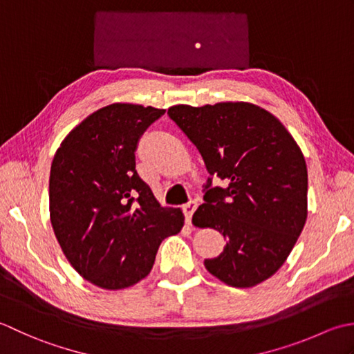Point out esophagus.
Returning <instances> with one entry per match:
<instances>
[{"instance_id": "esophagus-1", "label": "esophagus", "mask_w": 354, "mask_h": 354, "mask_svg": "<svg viewBox=\"0 0 354 354\" xmlns=\"http://www.w3.org/2000/svg\"><path fill=\"white\" fill-rule=\"evenodd\" d=\"M197 201H187L186 205H183V212H185V218L187 221V225H191V220H192V214L196 212L197 209Z\"/></svg>"}]
</instances>
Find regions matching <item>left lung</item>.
Masks as SVG:
<instances>
[{"mask_svg":"<svg viewBox=\"0 0 354 354\" xmlns=\"http://www.w3.org/2000/svg\"><path fill=\"white\" fill-rule=\"evenodd\" d=\"M168 116L203 157L211 177L192 221L226 238L205 268L223 283L254 287L270 278L307 220V165L281 122L249 102L174 105ZM218 176L225 187H212Z\"/></svg>","mask_w":354,"mask_h":354,"instance_id":"left-lung-1","label":"left lung"}]
</instances>
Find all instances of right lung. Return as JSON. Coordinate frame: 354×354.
<instances>
[{
    "instance_id": "add662e5",
    "label": "right lung",
    "mask_w": 354,
    "mask_h": 354,
    "mask_svg": "<svg viewBox=\"0 0 354 354\" xmlns=\"http://www.w3.org/2000/svg\"><path fill=\"white\" fill-rule=\"evenodd\" d=\"M165 110L111 104L90 114L57 148L50 169V220L75 270L100 288L134 286L160 243L183 227L136 171L137 143Z\"/></svg>"
}]
</instances>
